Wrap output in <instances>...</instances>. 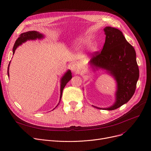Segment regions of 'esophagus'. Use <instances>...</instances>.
Instances as JSON below:
<instances>
[{"label": "esophagus", "mask_w": 151, "mask_h": 151, "mask_svg": "<svg viewBox=\"0 0 151 151\" xmlns=\"http://www.w3.org/2000/svg\"><path fill=\"white\" fill-rule=\"evenodd\" d=\"M71 70L75 73H78L79 72V66L76 63H73L72 65H71Z\"/></svg>", "instance_id": "esophagus-1"}]
</instances>
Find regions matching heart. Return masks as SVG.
<instances>
[{"label": "heart", "instance_id": "heart-1", "mask_svg": "<svg viewBox=\"0 0 151 151\" xmlns=\"http://www.w3.org/2000/svg\"><path fill=\"white\" fill-rule=\"evenodd\" d=\"M91 39L89 38H84L83 39H81L80 41L79 42V44L83 46H86L89 45L91 43ZM97 45H93L91 46V50L92 51H96L97 50Z\"/></svg>", "mask_w": 151, "mask_h": 151}]
</instances>
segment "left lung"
Masks as SVG:
<instances>
[{"mask_svg": "<svg viewBox=\"0 0 151 151\" xmlns=\"http://www.w3.org/2000/svg\"><path fill=\"white\" fill-rule=\"evenodd\" d=\"M104 31L106 38L103 49L91 53L89 63L94 70H106L116 80L115 104L107 108L97 107L114 110L127 103L133 96L139 78V68L135 50L126 40L122 32L111 27H106Z\"/></svg>", "mask_w": 151, "mask_h": 151, "instance_id": "1", "label": "left lung"}]
</instances>
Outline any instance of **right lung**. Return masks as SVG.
<instances>
[{"label":"right lung","instance_id":"right-lung-1","mask_svg":"<svg viewBox=\"0 0 151 151\" xmlns=\"http://www.w3.org/2000/svg\"><path fill=\"white\" fill-rule=\"evenodd\" d=\"M43 36L42 34H40L39 32L37 31H29L26 32L22 33L21 34L19 37L18 38V39L16 40L15 43L14 45L13 48V54H14L16 49L17 48V47L19 45H21L22 43L26 42L28 40H35L37 38H43ZM9 65H9V67H8V76H9ZM71 78H72V76H71V71L68 70L65 74L63 75V76L61 79V84H60V100L62 97V91L63 88H65V85L67 83L71 80ZM60 102V101H59Z\"/></svg>","mask_w":151,"mask_h":151}]
</instances>
